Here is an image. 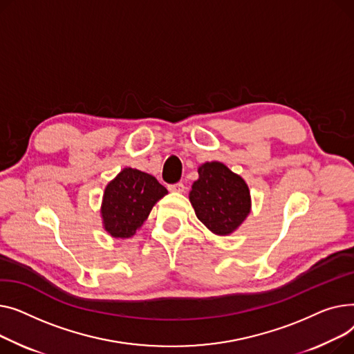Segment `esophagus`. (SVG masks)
Listing matches in <instances>:
<instances>
[{
    "label": "esophagus",
    "instance_id": "34e87169",
    "mask_svg": "<svg viewBox=\"0 0 354 354\" xmlns=\"http://www.w3.org/2000/svg\"><path fill=\"white\" fill-rule=\"evenodd\" d=\"M184 189H185V187H184L183 183H176V184L169 185V190L173 192V193H183Z\"/></svg>",
    "mask_w": 354,
    "mask_h": 354
}]
</instances>
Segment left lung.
Masks as SVG:
<instances>
[{"mask_svg": "<svg viewBox=\"0 0 354 354\" xmlns=\"http://www.w3.org/2000/svg\"><path fill=\"white\" fill-rule=\"evenodd\" d=\"M189 198L197 218L217 236L236 232L252 209L248 185L220 161L200 165Z\"/></svg>", "mask_w": 354, "mask_h": 354, "instance_id": "8db88e82", "label": "left lung"}]
</instances>
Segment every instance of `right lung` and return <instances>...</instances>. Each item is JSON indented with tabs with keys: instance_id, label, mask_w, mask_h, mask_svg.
I'll use <instances>...</instances> for the list:
<instances>
[{
	"instance_id": "add662e5",
	"label": "right lung",
	"mask_w": 354,
	"mask_h": 354,
	"mask_svg": "<svg viewBox=\"0 0 354 354\" xmlns=\"http://www.w3.org/2000/svg\"><path fill=\"white\" fill-rule=\"evenodd\" d=\"M167 194L151 174L126 167L111 180L102 196V225L111 237L129 239L147 220L154 204Z\"/></svg>"
}]
</instances>
